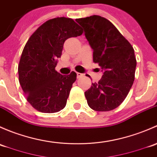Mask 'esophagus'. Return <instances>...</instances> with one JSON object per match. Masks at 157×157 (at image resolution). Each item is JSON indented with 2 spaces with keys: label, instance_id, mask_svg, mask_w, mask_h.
Listing matches in <instances>:
<instances>
[{
  "label": "esophagus",
  "instance_id": "obj_1",
  "mask_svg": "<svg viewBox=\"0 0 157 157\" xmlns=\"http://www.w3.org/2000/svg\"><path fill=\"white\" fill-rule=\"evenodd\" d=\"M77 74V78H82V76H83V74L80 73V72H76Z\"/></svg>",
  "mask_w": 157,
  "mask_h": 157
}]
</instances>
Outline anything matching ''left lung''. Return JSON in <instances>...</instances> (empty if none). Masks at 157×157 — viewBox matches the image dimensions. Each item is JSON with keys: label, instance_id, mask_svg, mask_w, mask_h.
<instances>
[{"label": "left lung", "instance_id": "8db88e82", "mask_svg": "<svg viewBox=\"0 0 157 157\" xmlns=\"http://www.w3.org/2000/svg\"><path fill=\"white\" fill-rule=\"evenodd\" d=\"M84 28L93 49V61L103 74L85 92L88 106L95 111H110L127 97L135 80L137 61L133 47L108 19L94 15L75 19Z\"/></svg>", "mask_w": 157, "mask_h": 157}]
</instances>
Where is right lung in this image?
<instances>
[{"label":"right lung","mask_w":157,"mask_h":157,"mask_svg":"<svg viewBox=\"0 0 157 157\" xmlns=\"http://www.w3.org/2000/svg\"><path fill=\"white\" fill-rule=\"evenodd\" d=\"M83 33L70 18L46 21L31 35L19 60V81L27 101L38 111L53 113L67 104L76 73L63 75L55 70L65 41Z\"/></svg>","instance_id":"right-lung-1"}]
</instances>
